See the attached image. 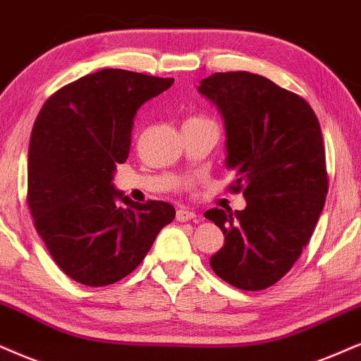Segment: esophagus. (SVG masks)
Returning <instances> with one entry per match:
<instances>
[{
    "instance_id": "34e87169",
    "label": "esophagus",
    "mask_w": 361,
    "mask_h": 361,
    "mask_svg": "<svg viewBox=\"0 0 361 361\" xmlns=\"http://www.w3.org/2000/svg\"><path fill=\"white\" fill-rule=\"evenodd\" d=\"M176 220L180 223H186L191 220H196V213L188 212V209H178L176 212Z\"/></svg>"
}]
</instances>
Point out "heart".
Wrapping results in <instances>:
<instances>
[{
    "mask_svg": "<svg viewBox=\"0 0 361 361\" xmlns=\"http://www.w3.org/2000/svg\"><path fill=\"white\" fill-rule=\"evenodd\" d=\"M203 118H190V120H186V123H191V121H202Z\"/></svg>",
    "mask_w": 361,
    "mask_h": 361,
    "instance_id": "1",
    "label": "heart"
}]
</instances>
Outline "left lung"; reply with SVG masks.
I'll use <instances>...</instances> for the list:
<instances>
[{
	"instance_id": "left-lung-1",
	"label": "left lung",
	"mask_w": 361,
	"mask_h": 361,
	"mask_svg": "<svg viewBox=\"0 0 361 361\" xmlns=\"http://www.w3.org/2000/svg\"><path fill=\"white\" fill-rule=\"evenodd\" d=\"M198 91L221 113L241 212L204 213L225 235L209 258L221 280L264 290L290 271L312 238L328 193L322 128L302 97L248 71L214 73Z\"/></svg>"
}]
</instances>
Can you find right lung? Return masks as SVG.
Here are the masks:
<instances>
[{"label":"right lung","mask_w":361,"mask_h":361,"mask_svg":"<svg viewBox=\"0 0 361 361\" xmlns=\"http://www.w3.org/2000/svg\"><path fill=\"white\" fill-rule=\"evenodd\" d=\"M173 81L99 70L58 90L36 118L28 207L54 263L81 285L106 286L130 275L175 218L170 203H136L113 185L130 153L136 111Z\"/></svg>","instance_id":"obj_1"}]
</instances>
